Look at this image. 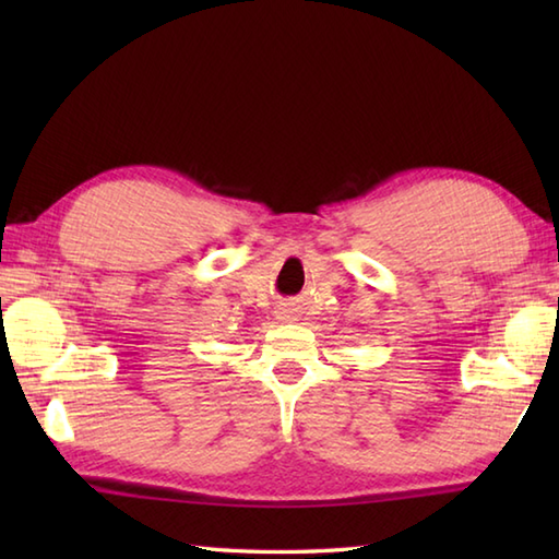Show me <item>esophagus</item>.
<instances>
[{
	"instance_id": "1",
	"label": "esophagus",
	"mask_w": 559,
	"mask_h": 559,
	"mask_svg": "<svg viewBox=\"0 0 559 559\" xmlns=\"http://www.w3.org/2000/svg\"><path fill=\"white\" fill-rule=\"evenodd\" d=\"M281 317H283V319H288V317H290V312H286V310H283V312H281Z\"/></svg>"
}]
</instances>
